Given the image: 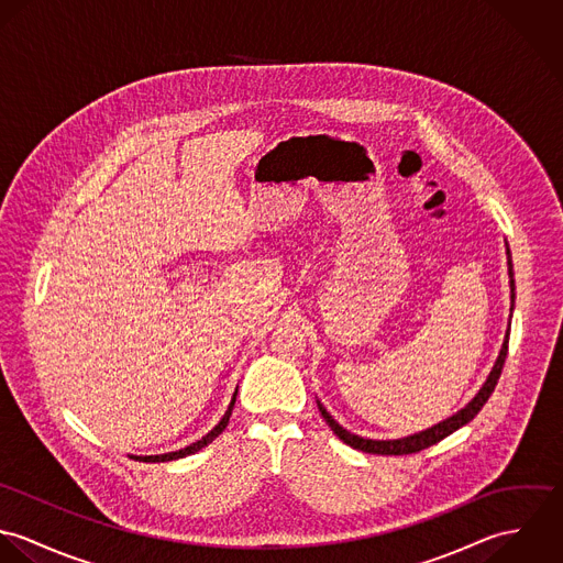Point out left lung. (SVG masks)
<instances>
[{"label": "left lung", "mask_w": 563, "mask_h": 563, "mask_svg": "<svg viewBox=\"0 0 563 563\" xmlns=\"http://www.w3.org/2000/svg\"><path fill=\"white\" fill-rule=\"evenodd\" d=\"M507 271H509V288H511V312H514V299H516V284H514V264H511V253H509V246H507ZM507 344H509V329L505 333V340H503V346H500V353L485 379V384L482 386V390L475 395V399L468 402L466 407H462L457 413H453L451 418L424 429V431H418L413 435H407V438H399V440H368V438H362V435H355L351 431H346L344 427H340L331 413L322 407L321 401L319 402V409H321V416L324 418V422L331 427V431L349 446L357 449V451H364V453H373V455H409V453H418L427 446H433L438 444L440 440H444L446 435H451L453 431H457L460 427L468 424L479 411H482L483 405L487 402V399L492 397L494 388H496V382L500 377V371H503V364H505V357H507Z\"/></svg>", "instance_id": "obj_1"}]
</instances>
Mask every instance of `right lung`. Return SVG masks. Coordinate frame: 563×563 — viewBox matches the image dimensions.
<instances>
[{
	"mask_svg": "<svg viewBox=\"0 0 563 563\" xmlns=\"http://www.w3.org/2000/svg\"><path fill=\"white\" fill-rule=\"evenodd\" d=\"M236 395H239V388H236V393H234V397H232V402H230V407H228V411H225V416L221 418V422L210 431V433H206L201 440H197V442H192L190 446H186V449H179V451H173V453H164V455H145V457H134V460H141V462H152V464H156V462H173V460H179V457H186V455H192V453H197V451H201L203 446H208L225 427H228V422H230V416H232V409H234V402H236Z\"/></svg>",
	"mask_w": 563,
	"mask_h": 563,
	"instance_id": "obj_1",
	"label": "right lung"
}]
</instances>
